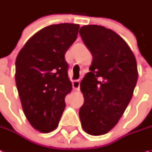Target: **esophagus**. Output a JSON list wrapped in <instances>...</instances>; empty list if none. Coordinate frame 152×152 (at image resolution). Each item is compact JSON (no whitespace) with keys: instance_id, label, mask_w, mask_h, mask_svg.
<instances>
[{"instance_id":"obj_1","label":"esophagus","mask_w":152,"mask_h":152,"mask_svg":"<svg viewBox=\"0 0 152 152\" xmlns=\"http://www.w3.org/2000/svg\"><path fill=\"white\" fill-rule=\"evenodd\" d=\"M80 87V80H74L73 82V88L75 91H79Z\"/></svg>"}]
</instances>
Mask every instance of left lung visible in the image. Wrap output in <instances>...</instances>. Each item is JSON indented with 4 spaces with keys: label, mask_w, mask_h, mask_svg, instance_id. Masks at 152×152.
I'll list each match as a JSON object with an SVG mask.
<instances>
[{
    "label": "left lung",
    "mask_w": 152,
    "mask_h": 152,
    "mask_svg": "<svg viewBox=\"0 0 152 152\" xmlns=\"http://www.w3.org/2000/svg\"><path fill=\"white\" fill-rule=\"evenodd\" d=\"M79 34L93 56L80 83L85 102L79 109L83 129L102 135L118 124L133 96L138 80L136 59L125 40L112 29L85 25Z\"/></svg>",
    "instance_id": "obj_1"
}]
</instances>
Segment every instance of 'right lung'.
<instances>
[{
    "label": "right lung",
    "instance_id": "1",
    "mask_svg": "<svg viewBox=\"0 0 152 152\" xmlns=\"http://www.w3.org/2000/svg\"><path fill=\"white\" fill-rule=\"evenodd\" d=\"M79 25L53 24L27 41L16 59L15 80L22 107L34 129L53 131L72 91L65 53L76 40Z\"/></svg>",
    "mask_w": 152,
    "mask_h": 152
}]
</instances>
